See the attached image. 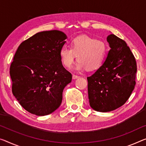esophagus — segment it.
Returning a JSON list of instances; mask_svg holds the SVG:
<instances>
[{
	"label": "esophagus",
	"instance_id": "34e87169",
	"mask_svg": "<svg viewBox=\"0 0 146 146\" xmlns=\"http://www.w3.org/2000/svg\"><path fill=\"white\" fill-rule=\"evenodd\" d=\"M80 78V76H79L74 75V74H73V76H72V78H73L74 80H75V79H78V78Z\"/></svg>",
	"mask_w": 146,
	"mask_h": 146
}]
</instances>
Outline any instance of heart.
Returning a JSON list of instances; mask_svg holds the SVG:
<instances>
[{
    "instance_id": "obj_1",
    "label": "heart",
    "mask_w": 146,
    "mask_h": 146,
    "mask_svg": "<svg viewBox=\"0 0 146 146\" xmlns=\"http://www.w3.org/2000/svg\"><path fill=\"white\" fill-rule=\"evenodd\" d=\"M106 51L107 47L104 42L87 36H80L72 40L70 48L62 47L59 51V56L66 68H70L77 57L76 70H82L86 68L88 70H93L102 65Z\"/></svg>"
}]
</instances>
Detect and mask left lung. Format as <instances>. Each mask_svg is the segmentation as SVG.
Here are the masks:
<instances>
[{"instance_id": "obj_1", "label": "left lung", "mask_w": 146, "mask_h": 146, "mask_svg": "<svg viewBox=\"0 0 146 146\" xmlns=\"http://www.w3.org/2000/svg\"><path fill=\"white\" fill-rule=\"evenodd\" d=\"M110 50L102 65L87 77L88 97L94 110L108 112L127 102L136 85V62L124 40L111 34L107 37Z\"/></svg>"}]
</instances>
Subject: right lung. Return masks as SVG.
Listing matches in <instances>:
<instances>
[{"instance_id":"obj_1","label":"right lung","mask_w":146,"mask_h":146,"mask_svg":"<svg viewBox=\"0 0 146 146\" xmlns=\"http://www.w3.org/2000/svg\"><path fill=\"white\" fill-rule=\"evenodd\" d=\"M67 38L57 30L38 33L19 45L10 68L12 93L21 106L38 116L60 106L72 74L62 66L59 51Z\"/></svg>"}]
</instances>
